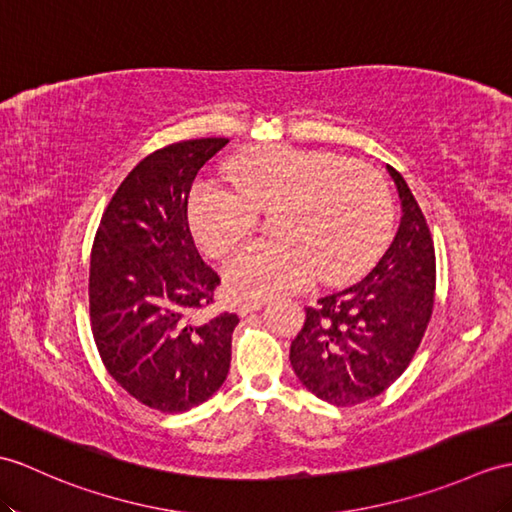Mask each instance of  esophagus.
Instances as JSON below:
<instances>
[{
	"mask_svg": "<svg viewBox=\"0 0 512 512\" xmlns=\"http://www.w3.org/2000/svg\"><path fill=\"white\" fill-rule=\"evenodd\" d=\"M264 305H266V299H261V296H255V299H246V301H242L240 305H237V312H240V316H246V314H251V312L259 310V307H264Z\"/></svg>",
	"mask_w": 512,
	"mask_h": 512,
	"instance_id": "esophagus-1",
	"label": "esophagus"
}]
</instances>
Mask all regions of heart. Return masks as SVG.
Wrapping results in <instances>:
<instances>
[{"mask_svg": "<svg viewBox=\"0 0 512 512\" xmlns=\"http://www.w3.org/2000/svg\"><path fill=\"white\" fill-rule=\"evenodd\" d=\"M229 181L198 183L189 198V227L211 257L242 244L272 209L275 240L246 246L224 266L235 296H264L349 281L382 253L392 224L390 189L382 174L331 152L266 146L229 165Z\"/></svg>", "mask_w": 512, "mask_h": 512, "instance_id": "b5f03b06", "label": "heart"}]
</instances>
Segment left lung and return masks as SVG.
Here are the masks:
<instances>
[{
	"instance_id": "left-lung-1",
	"label": "left lung",
	"mask_w": 512,
	"mask_h": 512,
	"mask_svg": "<svg viewBox=\"0 0 512 512\" xmlns=\"http://www.w3.org/2000/svg\"><path fill=\"white\" fill-rule=\"evenodd\" d=\"M401 200L395 240L375 268L351 288L305 307L290 362L301 384L334 406H355L397 382L430 323L436 257L419 202L386 165Z\"/></svg>"
}]
</instances>
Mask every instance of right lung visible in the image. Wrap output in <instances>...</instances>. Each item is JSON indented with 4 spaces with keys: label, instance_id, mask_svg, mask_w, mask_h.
Returning a JSON list of instances; mask_svg holds the SVG:
<instances>
[{
    "label": "right lung",
    "instance_id": "1",
    "mask_svg": "<svg viewBox=\"0 0 512 512\" xmlns=\"http://www.w3.org/2000/svg\"><path fill=\"white\" fill-rule=\"evenodd\" d=\"M229 144L189 139L139 161L117 187L91 248L89 316L106 371L165 414L207 401L229 375L237 314L200 318L220 277L196 251L187 198Z\"/></svg>",
    "mask_w": 512,
    "mask_h": 512
}]
</instances>
